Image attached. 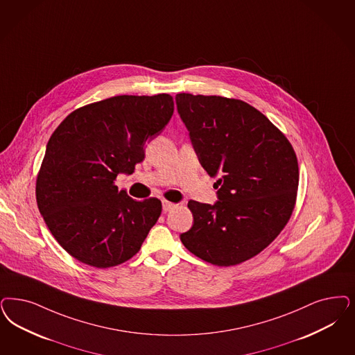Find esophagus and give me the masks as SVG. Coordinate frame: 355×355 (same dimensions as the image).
<instances>
[{
	"mask_svg": "<svg viewBox=\"0 0 355 355\" xmlns=\"http://www.w3.org/2000/svg\"><path fill=\"white\" fill-rule=\"evenodd\" d=\"M175 207H177V205H175V203H171V202H168V200H164V202H162V209H164L165 212L171 211L173 208Z\"/></svg>",
	"mask_w": 355,
	"mask_h": 355,
	"instance_id": "esophagus-1",
	"label": "esophagus"
}]
</instances>
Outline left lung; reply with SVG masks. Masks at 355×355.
<instances>
[{"label":"left lung","instance_id":"1","mask_svg":"<svg viewBox=\"0 0 355 355\" xmlns=\"http://www.w3.org/2000/svg\"><path fill=\"white\" fill-rule=\"evenodd\" d=\"M175 102L199 162L219 177L214 206L189 202L194 224L181 241L208 263H243L268 248L293 215L296 153L279 128L241 99L180 93Z\"/></svg>","mask_w":355,"mask_h":355}]
</instances>
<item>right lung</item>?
Returning <instances> with one entry per match:
<instances>
[{
  "instance_id": "right-lung-1",
  "label": "right lung",
  "mask_w": 355,
  "mask_h": 355,
  "mask_svg": "<svg viewBox=\"0 0 355 355\" xmlns=\"http://www.w3.org/2000/svg\"><path fill=\"white\" fill-rule=\"evenodd\" d=\"M173 97L116 96L72 111L49 137L37 173V208L49 232L77 261L118 266L140 250L159 220L157 198L134 200L115 184L134 173L144 146L171 121Z\"/></svg>"
}]
</instances>
